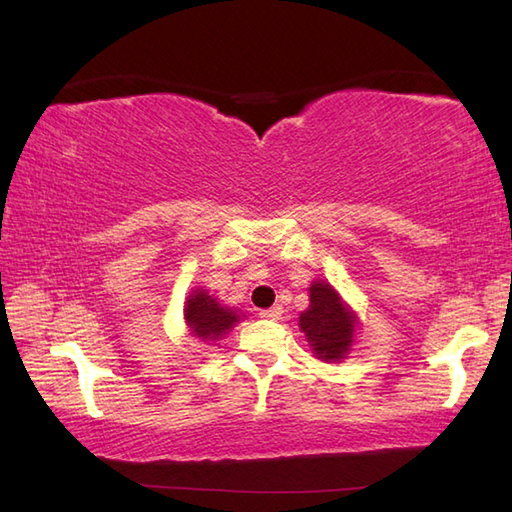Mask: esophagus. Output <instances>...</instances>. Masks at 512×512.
<instances>
[{"mask_svg": "<svg viewBox=\"0 0 512 512\" xmlns=\"http://www.w3.org/2000/svg\"><path fill=\"white\" fill-rule=\"evenodd\" d=\"M259 316L264 320H279L281 318V307H268V310H261Z\"/></svg>", "mask_w": 512, "mask_h": 512, "instance_id": "1", "label": "esophagus"}]
</instances>
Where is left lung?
Returning <instances> with one entry per match:
<instances>
[{
  "instance_id": "1",
  "label": "left lung",
  "mask_w": 512,
  "mask_h": 512,
  "mask_svg": "<svg viewBox=\"0 0 512 512\" xmlns=\"http://www.w3.org/2000/svg\"><path fill=\"white\" fill-rule=\"evenodd\" d=\"M299 325L320 360L338 362L351 347L355 316L329 283L316 281L310 288V310L301 314Z\"/></svg>"
}]
</instances>
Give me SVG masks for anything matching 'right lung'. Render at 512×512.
Wrapping results in <instances>:
<instances>
[{
	"label": "right lung",
	"instance_id": "add662e5",
	"mask_svg": "<svg viewBox=\"0 0 512 512\" xmlns=\"http://www.w3.org/2000/svg\"><path fill=\"white\" fill-rule=\"evenodd\" d=\"M185 318L194 336L202 340H218L227 334L240 316L233 310H224L216 299H211L205 290H200L187 299Z\"/></svg>",
	"mask_w": 512,
	"mask_h": 512
}]
</instances>
